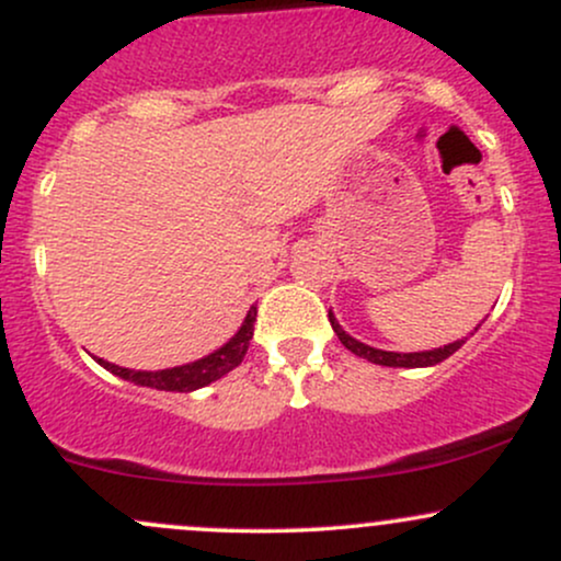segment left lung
Instances as JSON below:
<instances>
[{
	"label": "left lung",
	"mask_w": 561,
	"mask_h": 561,
	"mask_svg": "<svg viewBox=\"0 0 561 561\" xmlns=\"http://www.w3.org/2000/svg\"><path fill=\"white\" fill-rule=\"evenodd\" d=\"M330 324H332L334 334L340 337V343H343L351 353H356L358 358H366V362L379 364V366H403V369H422V366H435V364L446 362L448 356H454V353L467 343V337H461V340H454V343H448V345L433 347V351L396 353V351H382V347H371V345L362 343V340L351 337V334H347L343 327H340V321L334 319L332 308H330ZM480 324H482V321H480ZM480 324L474 327V332L480 330Z\"/></svg>",
	"instance_id": "8db88e82"
}]
</instances>
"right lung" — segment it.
Returning <instances> with one entry per match:
<instances>
[{
	"mask_svg": "<svg viewBox=\"0 0 561 561\" xmlns=\"http://www.w3.org/2000/svg\"><path fill=\"white\" fill-rule=\"evenodd\" d=\"M255 313H259V308L250 306L248 317H244L240 330L231 334V337L221 347H216V351L208 353V356L197 358V362L171 366V369H158V371L126 369V366L111 364V362H105V358H96V364H100L102 369L111 371V375L126 379V382L139 385V388H152V390H165V392L199 390V388H205V385L221 379L224 375H229L234 366L242 364L250 340H253Z\"/></svg>",
	"mask_w": 561,
	"mask_h": 561,
	"instance_id": "1",
	"label": "right lung"
}]
</instances>
